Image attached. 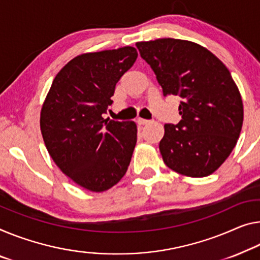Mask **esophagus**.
Returning <instances> with one entry per match:
<instances>
[{
  "mask_svg": "<svg viewBox=\"0 0 260 260\" xmlns=\"http://www.w3.org/2000/svg\"><path fill=\"white\" fill-rule=\"evenodd\" d=\"M151 121H149V119H144V118H138L137 119V123L139 125H146V124H149Z\"/></svg>",
  "mask_w": 260,
  "mask_h": 260,
  "instance_id": "34e87169",
  "label": "esophagus"
}]
</instances>
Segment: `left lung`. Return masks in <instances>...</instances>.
Instances as JSON below:
<instances>
[{"mask_svg":"<svg viewBox=\"0 0 260 260\" xmlns=\"http://www.w3.org/2000/svg\"><path fill=\"white\" fill-rule=\"evenodd\" d=\"M136 46L153 70L164 96L181 98L182 119L165 124L159 143L164 162L186 177L214 173L236 145L244 117L229 70L209 50L189 41L161 38Z\"/></svg>","mask_w":260,"mask_h":260,"instance_id":"8db88e82","label":"left lung"}]
</instances>
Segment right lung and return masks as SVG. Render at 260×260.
<instances>
[{"instance_id": "right-lung-1", "label": "right lung", "mask_w": 260, "mask_h": 260, "mask_svg": "<svg viewBox=\"0 0 260 260\" xmlns=\"http://www.w3.org/2000/svg\"><path fill=\"white\" fill-rule=\"evenodd\" d=\"M137 55L133 46L78 55L55 75L43 103L41 131L51 158L72 181L95 193L116 185L133 157L136 123L102 115Z\"/></svg>"}]
</instances>
